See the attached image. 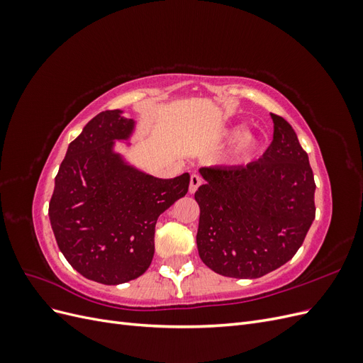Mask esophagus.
<instances>
[{"mask_svg":"<svg viewBox=\"0 0 363 363\" xmlns=\"http://www.w3.org/2000/svg\"><path fill=\"white\" fill-rule=\"evenodd\" d=\"M201 183H203V180H201L200 175L192 174V175H191V184H189V192H191V194H195L196 189L200 188Z\"/></svg>","mask_w":363,"mask_h":363,"instance_id":"obj_1","label":"esophagus"}]
</instances>
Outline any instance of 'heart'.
Instances as JSON below:
<instances>
[{"label": "heart", "mask_w": 363, "mask_h": 363, "mask_svg": "<svg viewBox=\"0 0 363 363\" xmlns=\"http://www.w3.org/2000/svg\"><path fill=\"white\" fill-rule=\"evenodd\" d=\"M244 130V125H233L225 130L227 135H236L238 138L235 139L232 148H230V155L232 156H239V155H244V152L250 151L256 147L257 144V139L256 136H252L250 133L245 135H240L239 136V131Z\"/></svg>", "instance_id": "heart-1"}]
</instances>
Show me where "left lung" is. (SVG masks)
I'll use <instances>...</instances> for the list:
<instances>
[{
    "mask_svg": "<svg viewBox=\"0 0 363 363\" xmlns=\"http://www.w3.org/2000/svg\"><path fill=\"white\" fill-rule=\"evenodd\" d=\"M274 136L247 167L201 168L199 255L212 271L259 279L301 247L315 219V180L307 152L286 119L271 113Z\"/></svg>",
    "mask_w": 363,
    "mask_h": 363,
    "instance_id": "8db88e82",
    "label": "left lung"
}]
</instances>
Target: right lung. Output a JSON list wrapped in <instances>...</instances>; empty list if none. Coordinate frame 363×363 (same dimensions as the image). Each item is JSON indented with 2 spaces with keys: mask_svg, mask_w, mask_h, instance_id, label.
I'll list each match as a JSON object with an SVG mask.
<instances>
[{
  "mask_svg": "<svg viewBox=\"0 0 363 363\" xmlns=\"http://www.w3.org/2000/svg\"><path fill=\"white\" fill-rule=\"evenodd\" d=\"M135 127L119 108L91 119L69 144L50 201L65 259L103 284L127 283L148 269L157 218L189 189L188 172L157 179L115 151V142L128 140Z\"/></svg>",
  "mask_w": 363,
  "mask_h": 363,
  "instance_id": "1",
  "label": "right lung"
}]
</instances>
